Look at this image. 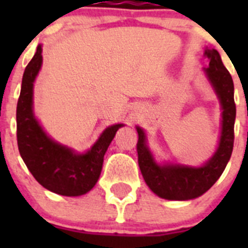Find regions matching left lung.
<instances>
[{"instance_id":"left-lung-1","label":"left lung","mask_w":248,"mask_h":248,"mask_svg":"<svg viewBox=\"0 0 248 248\" xmlns=\"http://www.w3.org/2000/svg\"><path fill=\"white\" fill-rule=\"evenodd\" d=\"M205 56L210 59V63L209 68H205L203 71L217 94L222 108L220 143L211 159L199 168L181 164L160 165L146 145L145 133L137 126L139 135L137 151L140 171L151 191L166 200H191L205 194L218 180L233 149L236 104L232 77L223 65L217 50L206 49Z\"/></svg>"}]
</instances>
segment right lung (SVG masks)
<instances>
[{"instance_id": "right-lung-1", "label": "right lung", "mask_w": 248, "mask_h": 248, "mask_svg": "<svg viewBox=\"0 0 248 248\" xmlns=\"http://www.w3.org/2000/svg\"><path fill=\"white\" fill-rule=\"evenodd\" d=\"M42 65V47L31 59L22 78L17 103V144L26 166L43 187L63 196H80L97 184L103 160L115 133L124 124L108 126L84 154L50 139L33 113V83Z\"/></svg>"}]
</instances>
